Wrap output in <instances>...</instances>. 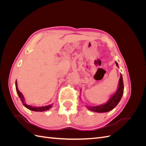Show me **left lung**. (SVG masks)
<instances>
[{"instance_id":"8db88e82","label":"left lung","mask_w":146,"mask_h":146,"mask_svg":"<svg viewBox=\"0 0 146 146\" xmlns=\"http://www.w3.org/2000/svg\"><path fill=\"white\" fill-rule=\"evenodd\" d=\"M116 64L118 66V64L116 61ZM119 67V66H118ZM123 93V83L122 76L121 74L120 78H119V87L116 93L111 96V98L107 102V103L102 105L97 106V107H87V108L92 111L98 113L108 112L112 110L118 104L119 101L121 100L122 94Z\"/></svg>"}]
</instances>
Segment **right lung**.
I'll return each mask as SVG.
<instances>
[{"label":"right lung","instance_id":"obj_1","mask_svg":"<svg viewBox=\"0 0 146 146\" xmlns=\"http://www.w3.org/2000/svg\"><path fill=\"white\" fill-rule=\"evenodd\" d=\"M16 91L17 92V94H18L19 98L21 100V102H23V105L25 106V107L30 110H32V111H46V110H47L48 109H50L52 107V105H48V106H45V107H32V106H30V105H28L26 104L25 103H24V98L23 95L22 94L21 92H19L18 88H17V81L16 80Z\"/></svg>","mask_w":146,"mask_h":146}]
</instances>
